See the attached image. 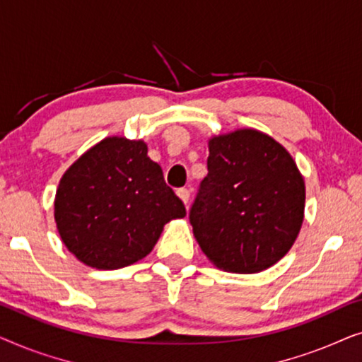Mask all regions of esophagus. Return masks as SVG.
<instances>
[{"mask_svg": "<svg viewBox=\"0 0 362 362\" xmlns=\"http://www.w3.org/2000/svg\"><path fill=\"white\" fill-rule=\"evenodd\" d=\"M176 194H177V197H180V199L182 201V204L187 206V202H189V191L182 187V189H177V191H176Z\"/></svg>", "mask_w": 362, "mask_h": 362, "instance_id": "obj_1", "label": "esophagus"}]
</instances>
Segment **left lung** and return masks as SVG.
<instances>
[{
	"label": "left lung",
	"mask_w": 362,
	"mask_h": 362,
	"mask_svg": "<svg viewBox=\"0 0 362 362\" xmlns=\"http://www.w3.org/2000/svg\"><path fill=\"white\" fill-rule=\"evenodd\" d=\"M207 176L191 207L211 264L257 274L284 259L305 217V181L279 141L254 128L209 138Z\"/></svg>",
	"instance_id": "1"
}]
</instances>
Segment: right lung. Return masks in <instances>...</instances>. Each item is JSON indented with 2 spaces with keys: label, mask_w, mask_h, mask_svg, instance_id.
Returning a JSON list of instances; mask_svg holds the SVG:
<instances>
[{
  "label": "right lung",
  "mask_w": 362,
  "mask_h": 362,
  "mask_svg": "<svg viewBox=\"0 0 362 362\" xmlns=\"http://www.w3.org/2000/svg\"><path fill=\"white\" fill-rule=\"evenodd\" d=\"M186 216L143 140L107 136L74 161L59 181L54 219L82 264L115 270L145 259L163 227Z\"/></svg>",
  "instance_id": "right-lung-1"
}]
</instances>
